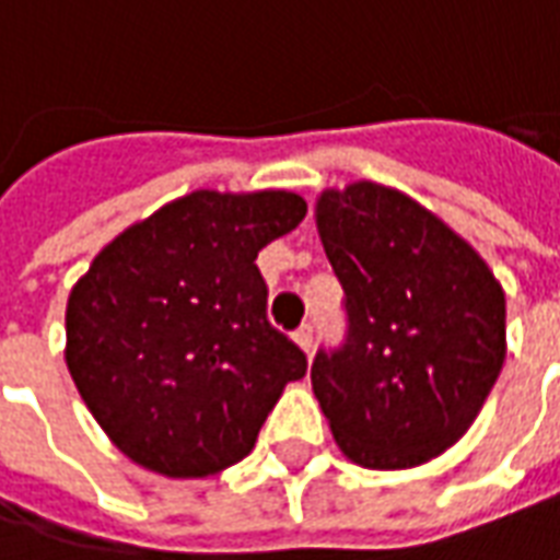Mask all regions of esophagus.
Instances as JSON below:
<instances>
[{
    "instance_id": "obj_1",
    "label": "esophagus",
    "mask_w": 560,
    "mask_h": 560,
    "mask_svg": "<svg viewBox=\"0 0 560 560\" xmlns=\"http://www.w3.org/2000/svg\"><path fill=\"white\" fill-rule=\"evenodd\" d=\"M293 339H296V345H300V351L303 353H312V348H315V332H312L308 324L296 329V336H293Z\"/></svg>"
}]
</instances>
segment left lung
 I'll use <instances>...</instances> for the list:
<instances>
[{
    "mask_svg": "<svg viewBox=\"0 0 560 560\" xmlns=\"http://www.w3.org/2000/svg\"><path fill=\"white\" fill-rule=\"evenodd\" d=\"M317 233L345 288L348 341L312 389L353 465L405 470L456 444L506 357V300L477 248L389 185L324 188Z\"/></svg>",
    "mask_w": 560,
    "mask_h": 560,
    "instance_id": "1",
    "label": "left lung"
}]
</instances>
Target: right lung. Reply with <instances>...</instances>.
<instances>
[{"label":"right lung","mask_w":560,"mask_h":560,"mask_svg":"<svg viewBox=\"0 0 560 560\" xmlns=\"http://www.w3.org/2000/svg\"><path fill=\"white\" fill-rule=\"evenodd\" d=\"M305 219L284 188H200L135 221L68 293L66 363L140 468L197 480L252 453L305 353L267 320L257 252Z\"/></svg>","instance_id":"obj_1"}]
</instances>
